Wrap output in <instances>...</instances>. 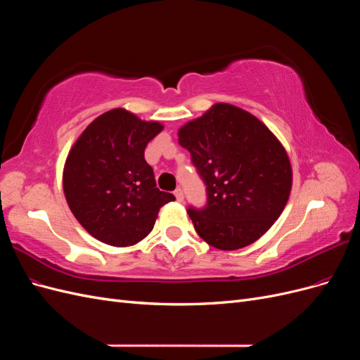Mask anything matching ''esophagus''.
<instances>
[{
  "label": "esophagus",
  "mask_w": 360,
  "mask_h": 360,
  "mask_svg": "<svg viewBox=\"0 0 360 360\" xmlns=\"http://www.w3.org/2000/svg\"><path fill=\"white\" fill-rule=\"evenodd\" d=\"M174 195H176V200H177L179 202H183L184 197H183V191H181L180 188H177L176 191H174Z\"/></svg>",
  "instance_id": "obj_1"
}]
</instances>
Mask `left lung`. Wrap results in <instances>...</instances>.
<instances>
[{"mask_svg": "<svg viewBox=\"0 0 360 360\" xmlns=\"http://www.w3.org/2000/svg\"><path fill=\"white\" fill-rule=\"evenodd\" d=\"M205 186L204 207L189 205L195 231L213 248L254 243L284 210L291 191L287 151L257 117L216 103L179 130Z\"/></svg>", "mask_w": 360, "mask_h": 360, "instance_id": "obj_1", "label": "left lung"}]
</instances>
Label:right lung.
I'll return each instance as SVG.
<instances>
[{
	"label": "right lung",
	"mask_w": 360,
	"mask_h": 360,
	"mask_svg": "<svg viewBox=\"0 0 360 360\" xmlns=\"http://www.w3.org/2000/svg\"><path fill=\"white\" fill-rule=\"evenodd\" d=\"M162 129L117 108L97 117L72 147L63 172L64 195L97 240L118 248L141 242L153 230L160 207L176 200L156 188L144 158Z\"/></svg>",
	"instance_id": "1"
}]
</instances>
